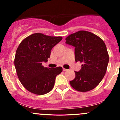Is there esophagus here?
<instances>
[{"label":"esophagus","mask_w":120,"mask_h":120,"mask_svg":"<svg viewBox=\"0 0 120 120\" xmlns=\"http://www.w3.org/2000/svg\"><path fill=\"white\" fill-rule=\"evenodd\" d=\"M63 70L64 71H67V69H66V68H63Z\"/></svg>","instance_id":"obj_1"}]
</instances>
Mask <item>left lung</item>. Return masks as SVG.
I'll list each match as a JSON object with an SVG mask.
<instances>
[{
	"mask_svg": "<svg viewBox=\"0 0 120 120\" xmlns=\"http://www.w3.org/2000/svg\"><path fill=\"white\" fill-rule=\"evenodd\" d=\"M66 43L75 47V60L82 63L81 70L75 71V77L70 81L71 86L85 92L96 88L103 78L109 61L104 41L96 35L79 31L66 38Z\"/></svg>",
	"mask_w": 120,
	"mask_h": 120,
	"instance_id": "8db88e82",
	"label": "left lung"
}]
</instances>
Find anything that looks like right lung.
Here are the masks:
<instances>
[{
  "mask_svg": "<svg viewBox=\"0 0 120 120\" xmlns=\"http://www.w3.org/2000/svg\"><path fill=\"white\" fill-rule=\"evenodd\" d=\"M63 38L35 33L23 39L18 46L14 66L18 78L27 90L42 95L51 91L56 77L63 71L61 67H44L42 62L48 61L52 49Z\"/></svg>",
  "mask_w": 120,
  "mask_h": 120,
  "instance_id": "1",
  "label": "right lung"
}]
</instances>
